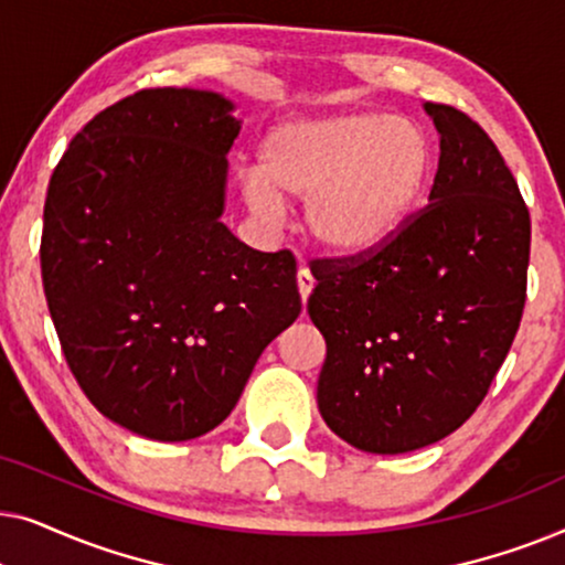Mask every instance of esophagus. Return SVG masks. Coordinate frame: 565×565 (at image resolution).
<instances>
[{"label": "esophagus", "instance_id": "34e87169", "mask_svg": "<svg viewBox=\"0 0 565 565\" xmlns=\"http://www.w3.org/2000/svg\"><path fill=\"white\" fill-rule=\"evenodd\" d=\"M311 290H313V275H311V269H308L306 265H300V269H298V292H300V300H308V296H311Z\"/></svg>", "mask_w": 565, "mask_h": 565}]
</instances>
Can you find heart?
I'll return each instance as SVG.
<instances>
[{
  "mask_svg": "<svg viewBox=\"0 0 565 565\" xmlns=\"http://www.w3.org/2000/svg\"><path fill=\"white\" fill-rule=\"evenodd\" d=\"M435 151L416 122L385 113L292 120L269 130L257 172L244 177L246 205L273 218L280 203H306L313 246L337 259L388 244L422 203Z\"/></svg>",
  "mask_w": 565,
  "mask_h": 565,
  "instance_id": "1",
  "label": "heart"
}]
</instances>
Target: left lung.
<instances>
[{"label":"left lung","instance_id":"obj_1","mask_svg":"<svg viewBox=\"0 0 565 565\" xmlns=\"http://www.w3.org/2000/svg\"><path fill=\"white\" fill-rule=\"evenodd\" d=\"M429 205L365 257L316 259L308 316L327 342L319 412L352 447L412 452L452 435L507 360L530 265V211L497 143L452 105Z\"/></svg>","mask_w":565,"mask_h":565}]
</instances>
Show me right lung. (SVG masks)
Listing matches in <instances>:
<instances>
[{"instance_id":"obj_1","label":"right lung","mask_w":565,"mask_h":565,"mask_svg":"<svg viewBox=\"0 0 565 565\" xmlns=\"http://www.w3.org/2000/svg\"><path fill=\"white\" fill-rule=\"evenodd\" d=\"M231 110L200 89L122 97L72 138L45 195L41 273L66 365L99 414L159 443L218 427L300 313L296 257L221 223Z\"/></svg>"}]
</instances>
